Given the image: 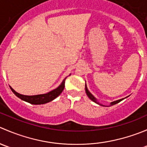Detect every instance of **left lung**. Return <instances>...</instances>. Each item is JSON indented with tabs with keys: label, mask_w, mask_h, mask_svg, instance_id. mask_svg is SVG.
<instances>
[{
	"label": "left lung",
	"mask_w": 147,
	"mask_h": 147,
	"mask_svg": "<svg viewBox=\"0 0 147 147\" xmlns=\"http://www.w3.org/2000/svg\"><path fill=\"white\" fill-rule=\"evenodd\" d=\"M85 91H86V93H87V96H88V97H89V98L90 99V100H92L93 102H96V103H97V104H98V105H100V104L99 103V102L97 101V100H96V99H95V97H94V96H93L92 94L91 93H90V92L88 91V90H87V86H86V84H85ZM124 100V99H121V100H117V101H115V102H112V103H111V105H115V104H117V103H119V102H121V100Z\"/></svg>",
	"instance_id": "obj_1"
}]
</instances>
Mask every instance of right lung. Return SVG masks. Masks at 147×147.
I'll return each mask as SVG.
<instances>
[{"instance_id": "obj_1", "label": "right lung", "mask_w": 147, "mask_h": 147, "mask_svg": "<svg viewBox=\"0 0 147 147\" xmlns=\"http://www.w3.org/2000/svg\"><path fill=\"white\" fill-rule=\"evenodd\" d=\"M65 79H66V78H65ZM65 79L63 80L62 84H60L57 88L55 89L54 90H52L51 92L47 93V94H38V95L32 96L23 95V94H19V93H18L17 92L15 91L11 87H10V88L11 89L12 92H13L18 98H20V100L27 102H29V103L32 104V105H42V104H45L52 101V100L55 99L56 97H58V96L61 94L62 92L64 90Z\"/></svg>"}]
</instances>
